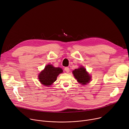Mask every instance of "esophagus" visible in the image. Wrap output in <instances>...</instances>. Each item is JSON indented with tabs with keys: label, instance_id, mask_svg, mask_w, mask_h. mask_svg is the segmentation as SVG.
<instances>
[{
	"label": "esophagus",
	"instance_id": "34e87169",
	"mask_svg": "<svg viewBox=\"0 0 129 129\" xmlns=\"http://www.w3.org/2000/svg\"><path fill=\"white\" fill-rule=\"evenodd\" d=\"M64 70L66 71V72L67 73H69V72H70V69H69V68H68V67H66L64 68Z\"/></svg>",
	"mask_w": 129,
	"mask_h": 129
}]
</instances>
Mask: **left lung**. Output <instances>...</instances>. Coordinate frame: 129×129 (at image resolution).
<instances>
[{"label": "left lung", "mask_w": 129, "mask_h": 129, "mask_svg": "<svg viewBox=\"0 0 129 129\" xmlns=\"http://www.w3.org/2000/svg\"><path fill=\"white\" fill-rule=\"evenodd\" d=\"M73 74L77 82L83 85L87 84V83H88L90 81L91 77L90 75L83 67L75 69L73 71Z\"/></svg>", "instance_id": "8db88e82"}]
</instances>
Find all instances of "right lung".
Masks as SVG:
<instances>
[{"mask_svg":"<svg viewBox=\"0 0 129 129\" xmlns=\"http://www.w3.org/2000/svg\"><path fill=\"white\" fill-rule=\"evenodd\" d=\"M62 71L61 68L54 67L51 64L47 65L39 75V81L45 86H49L56 81L58 75Z\"/></svg>","mask_w":129,"mask_h":129,"instance_id":"right-lung-1","label":"right lung"}]
</instances>
